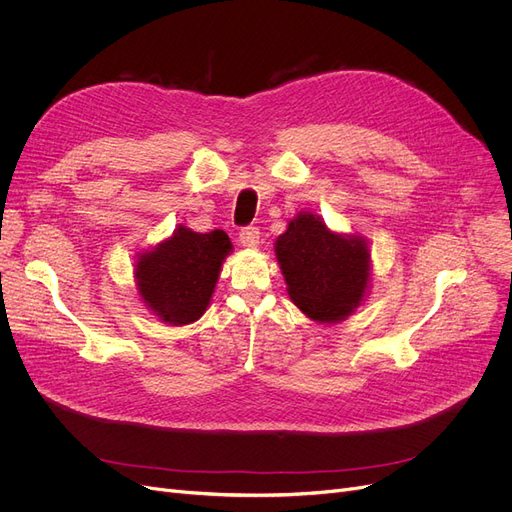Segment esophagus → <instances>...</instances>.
Instances as JSON below:
<instances>
[{"instance_id": "1", "label": "esophagus", "mask_w": 512, "mask_h": 512, "mask_svg": "<svg viewBox=\"0 0 512 512\" xmlns=\"http://www.w3.org/2000/svg\"><path fill=\"white\" fill-rule=\"evenodd\" d=\"M238 240H240V245L247 247V249L257 247V245H259V228H257V226L242 228V230L238 232Z\"/></svg>"}]
</instances>
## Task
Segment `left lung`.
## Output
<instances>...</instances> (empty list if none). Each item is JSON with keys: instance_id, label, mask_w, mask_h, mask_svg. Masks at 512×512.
<instances>
[{"instance_id": "obj_1", "label": "left lung", "mask_w": 512, "mask_h": 512, "mask_svg": "<svg viewBox=\"0 0 512 512\" xmlns=\"http://www.w3.org/2000/svg\"><path fill=\"white\" fill-rule=\"evenodd\" d=\"M276 257L290 301L313 321L336 324L363 303L371 272L363 236L332 232L319 215L301 211L278 236Z\"/></svg>"}]
</instances>
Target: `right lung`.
Segmentation results:
<instances>
[{"label": "right lung", "instance_id": "1", "mask_svg": "<svg viewBox=\"0 0 512 512\" xmlns=\"http://www.w3.org/2000/svg\"><path fill=\"white\" fill-rule=\"evenodd\" d=\"M230 251L224 230L201 234L178 226L155 249L137 255L134 278L143 303L168 326L193 324L209 307Z\"/></svg>", "mask_w": 512, "mask_h": 512}]
</instances>
